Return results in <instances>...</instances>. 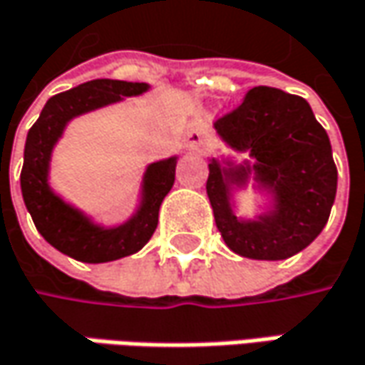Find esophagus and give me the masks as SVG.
Listing matches in <instances>:
<instances>
[{"label":"esophagus","instance_id":"34e87169","mask_svg":"<svg viewBox=\"0 0 365 365\" xmlns=\"http://www.w3.org/2000/svg\"><path fill=\"white\" fill-rule=\"evenodd\" d=\"M206 134H208V125H206V121H194L192 125H190V130H187V134H185V138L190 142V146H200L206 138Z\"/></svg>","mask_w":365,"mask_h":365}]
</instances>
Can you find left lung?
Wrapping results in <instances>:
<instances>
[{
	"label": "left lung",
	"mask_w": 365,
	"mask_h": 365,
	"mask_svg": "<svg viewBox=\"0 0 365 365\" xmlns=\"http://www.w3.org/2000/svg\"><path fill=\"white\" fill-rule=\"evenodd\" d=\"M221 138L250 150L259 179L277 194V210L256 224L240 222L228 204L227 181H245L250 167L223 171L208 165L206 194L217 227L235 254L254 260H283L318 237L336 194L331 140L308 101L270 86H256L242 105L215 121Z\"/></svg>",
	"instance_id": "8db88e82"
}]
</instances>
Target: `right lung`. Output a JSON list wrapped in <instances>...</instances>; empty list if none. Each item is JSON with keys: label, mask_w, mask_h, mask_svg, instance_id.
<instances>
[{"label": "right lung", "mask_w": 365, "mask_h": 365, "mask_svg": "<svg viewBox=\"0 0 365 365\" xmlns=\"http://www.w3.org/2000/svg\"><path fill=\"white\" fill-rule=\"evenodd\" d=\"M144 82L125 80H91L72 91L59 93L47 101L38 119L29 130L24 144V165L20 173L22 198L38 233L59 252L82 262H111L130 256L144 246L159 223V206L175 182V163L167 159L153 163L144 175V204L134 219L118 229H101L88 223L78 210L61 202L47 185L51 148L61 136L66 123L80 113L115 103L121 97L142 95Z\"/></svg>", "instance_id": "obj_1"}]
</instances>
